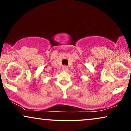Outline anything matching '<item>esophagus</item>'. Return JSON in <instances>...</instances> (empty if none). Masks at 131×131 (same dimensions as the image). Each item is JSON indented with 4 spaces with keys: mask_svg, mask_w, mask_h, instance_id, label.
Masks as SVG:
<instances>
[{
    "mask_svg": "<svg viewBox=\"0 0 131 131\" xmlns=\"http://www.w3.org/2000/svg\"><path fill=\"white\" fill-rule=\"evenodd\" d=\"M68 70V67L67 66H63V67H62V70L64 71H67Z\"/></svg>",
    "mask_w": 131,
    "mask_h": 131,
    "instance_id": "34e87169",
    "label": "esophagus"
}]
</instances>
